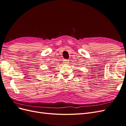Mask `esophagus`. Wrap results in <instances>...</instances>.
<instances>
[{
    "label": "esophagus",
    "instance_id": "34e87169",
    "mask_svg": "<svg viewBox=\"0 0 126 126\" xmlns=\"http://www.w3.org/2000/svg\"><path fill=\"white\" fill-rule=\"evenodd\" d=\"M63 63H64V64H67L68 63V60H63Z\"/></svg>",
    "mask_w": 126,
    "mask_h": 126
}]
</instances>
